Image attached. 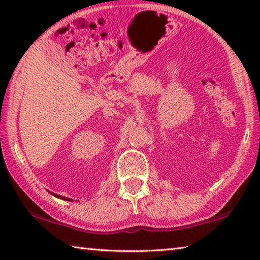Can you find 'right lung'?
I'll return each instance as SVG.
<instances>
[{
	"label": "right lung",
	"mask_w": 260,
	"mask_h": 260,
	"mask_svg": "<svg viewBox=\"0 0 260 260\" xmlns=\"http://www.w3.org/2000/svg\"><path fill=\"white\" fill-rule=\"evenodd\" d=\"M51 195H54L55 197H58V199H61V200H64V201H72L71 199H68V197H64V196L57 195V193H54V192H51Z\"/></svg>",
	"instance_id": "1"
}]
</instances>
